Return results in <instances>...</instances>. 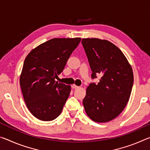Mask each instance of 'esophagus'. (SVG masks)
I'll list each match as a JSON object with an SVG mask.
<instances>
[{
  "instance_id": "obj_1",
  "label": "esophagus",
  "mask_w": 150,
  "mask_h": 150,
  "mask_svg": "<svg viewBox=\"0 0 150 150\" xmlns=\"http://www.w3.org/2000/svg\"><path fill=\"white\" fill-rule=\"evenodd\" d=\"M79 86H77V85H72V88H79Z\"/></svg>"
}]
</instances>
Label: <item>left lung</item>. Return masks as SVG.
<instances>
[{"label":"left lung","instance_id":"left-lung-1","mask_svg":"<svg viewBox=\"0 0 150 150\" xmlns=\"http://www.w3.org/2000/svg\"><path fill=\"white\" fill-rule=\"evenodd\" d=\"M92 71V79L102 75L98 84L91 83L83 100L87 115L96 122H109L126 107L134 83L133 71L122 51L112 43L98 38L82 39Z\"/></svg>","mask_w":150,"mask_h":150}]
</instances>
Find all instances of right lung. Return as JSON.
I'll return each mask as SVG.
<instances>
[{"label":"right lung","instance_id":"add662e5","mask_svg":"<svg viewBox=\"0 0 150 150\" xmlns=\"http://www.w3.org/2000/svg\"><path fill=\"white\" fill-rule=\"evenodd\" d=\"M81 38H53L39 45L24 60L20 85L26 106L35 118L51 121L59 116L71 86L55 81Z\"/></svg>","mask_w":150,"mask_h":150}]
</instances>
